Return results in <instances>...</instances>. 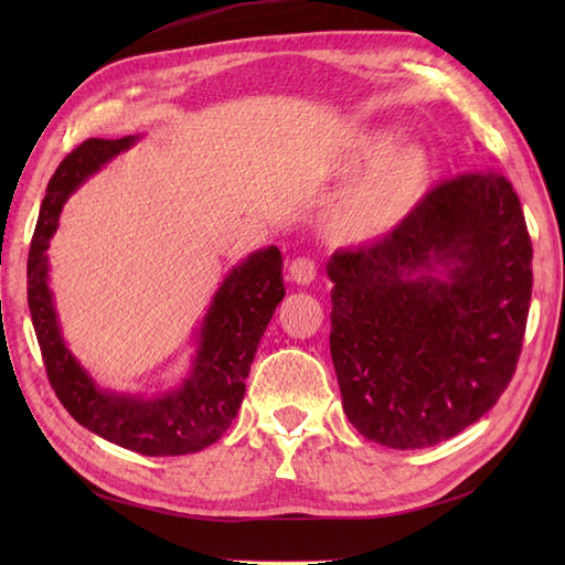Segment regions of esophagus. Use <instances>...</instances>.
<instances>
[{"label": "esophagus", "instance_id": "obj_1", "mask_svg": "<svg viewBox=\"0 0 565 565\" xmlns=\"http://www.w3.org/2000/svg\"><path fill=\"white\" fill-rule=\"evenodd\" d=\"M318 276V266L313 259H306V256H299L292 264H289V278L299 285H311Z\"/></svg>", "mask_w": 565, "mask_h": 565}]
</instances>
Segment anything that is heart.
I'll return each instance as SVG.
<instances>
[{"instance_id":"b5f03b06","label":"heart","mask_w":565,"mask_h":565,"mask_svg":"<svg viewBox=\"0 0 565 565\" xmlns=\"http://www.w3.org/2000/svg\"><path fill=\"white\" fill-rule=\"evenodd\" d=\"M388 146L391 134L386 131L363 136L351 152L349 167L380 156ZM426 179H429V160L419 148L409 146L388 152L363 181H358L339 200L332 212L334 235L349 237V241H367L388 231L415 207L424 193Z\"/></svg>"}]
</instances>
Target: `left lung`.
<instances>
[{
  "label": "left lung",
  "instance_id": "left-lung-1",
  "mask_svg": "<svg viewBox=\"0 0 565 565\" xmlns=\"http://www.w3.org/2000/svg\"><path fill=\"white\" fill-rule=\"evenodd\" d=\"M434 263L449 278L430 276ZM330 353L349 422L396 450L465 431L500 401L523 349L533 243L500 172L431 188L382 241L330 256Z\"/></svg>",
  "mask_w": 565,
  "mask_h": 565
}]
</instances>
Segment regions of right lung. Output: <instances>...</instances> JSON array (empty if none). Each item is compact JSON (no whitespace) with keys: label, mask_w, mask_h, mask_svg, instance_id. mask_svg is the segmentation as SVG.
Returning a JSON list of instances; mask_svg holds the SVG:
<instances>
[{"label":"right lung","mask_w":565,"mask_h":565,"mask_svg":"<svg viewBox=\"0 0 565 565\" xmlns=\"http://www.w3.org/2000/svg\"><path fill=\"white\" fill-rule=\"evenodd\" d=\"M131 143L134 136L87 139L56 167L30 243L28 306L49 384L75 422L139 455H188L224 436L241 409L256 347L285 297L282 254L278 247L254 252L221 285L202 324L195 367L181 388L152 401L98 391L65 349L46 285L44 252L67 195Z\"/></svg>","instance_id":"1"}]
</instances>
